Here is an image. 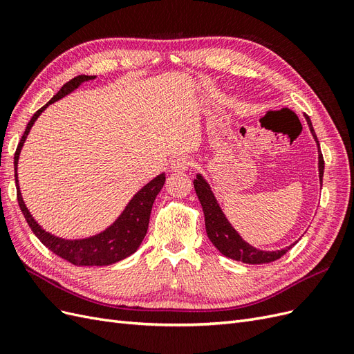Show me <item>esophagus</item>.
<instances>
[{
    "label": "esophagus",
    "mask_w": 354,
    "mask_h": 354,
    "mask_svg": "<svg viewBox=\"0 0 354 354\" xmlns=\"http://www.w3.org/2000/svg\"><path fill=\"white\" fill-rule=\"evenodd\" d=\"M192 165V160L187 156H177L171 160V169L181 173V171H186Z\"/></svg>",
    "instance_id": "esophagus-1"
}]
</instances>
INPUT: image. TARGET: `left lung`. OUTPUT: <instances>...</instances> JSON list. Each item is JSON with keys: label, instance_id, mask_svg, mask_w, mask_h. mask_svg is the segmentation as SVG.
Masks as SVG:
<instances>
[{"label": "left lung", "instance_id": "left-lung-1", "mask_svg": "<svg viewBox=\"0 0 354 354\" xmlns=\"http://www.w3.org/2000/svg\"><path fill=\"white\" fill-rule=\"evenodd\" d=\"M306 120L310 127V131H312L315 140L317 143L319 178H320V181H322L325 160H324L322 152H320V146L317 142L316 133L313 130L312 121H310V118L307 115H306ZM194 186H195L196 195L199 198V202H201L202 209H203V216H205V229H207L208 238L212 242V245L216 246V248L223 255L229 257V259H232V260L242 261L246 264H264V263H272V261L279 260L282 255H285L295 245V243H292L279 251H261V250L254 248V246H251L250 243H246L239 236V233L232 227V224L227 221L226 216L223 214L218 202L211 192V187L205 181V178H203L201 174H198L196 178L194 180Z\"/></svg>", "mask_w": 354, "mask_h": 354}]
</instances>
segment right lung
<instances>
[{"label":"right lung","instance_id":"add662e5","mask_svg":"<svg viewBox=\"0 0 354 354\" xmlns=\"http://www.w3.org/2000/svg\"><path fill=\"white\" fill-rule=\"evenodd\" d=\"M94 78L95 77H91V75H78V77H75L73 80L68 81L65 85H63L55 97H53L47 104L42 106V108L38 109L35 115L30 118V121L26 125V130L22 138H20L16 153H15V180H16V187H17V202L29 224L30 230L34 232L35 236L44 243L50 251H53L56 255L62 257L63 260H66L75 266H109L127 259L128 255L134 254L146 236L152 205L156 195L159 194L160 189H162L165 183L164 173L156 176L153 180L149 181L146 186H143L137 192L112 226H109L102 233L95 234V236H90L85 239L71 241V239L57 238L55 234H51L42 229L34 220V217L30 216V212L24 202L22 194H20L19 180H17L19 155H20V151H22L24 143L30 131V128L38 120V116L44 112V109L48 104L57 102L62 97H65V95L72 93L75 88H78L82 82L94 80Z\"/></svg>","mask_w":354,"mask_h":354}]
</instances>
